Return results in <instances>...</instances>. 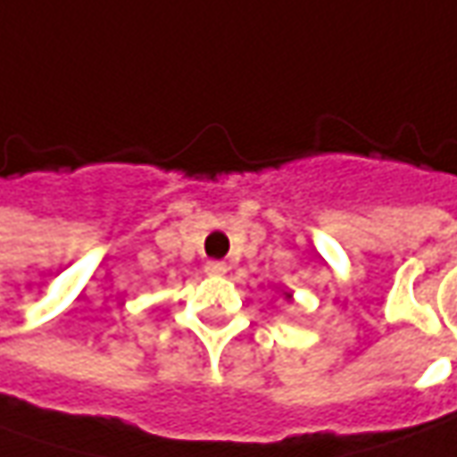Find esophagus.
<instances>
[{
  "label": "esophagus",
  "mask_w": 457,
  "mask_h": 457,
  "mask_svg": "<svg viewBox=\"0 0 457 457\" xmlns=\"http://www.w3.org/2000/svg\"><path fill=\"white\" fill-rule=\"evenodd\" d=\"M226 262H205V274H211V277H220V274H226Z\"/></svg>",
  "instance_id": "34e87169"
}]
</instances>
